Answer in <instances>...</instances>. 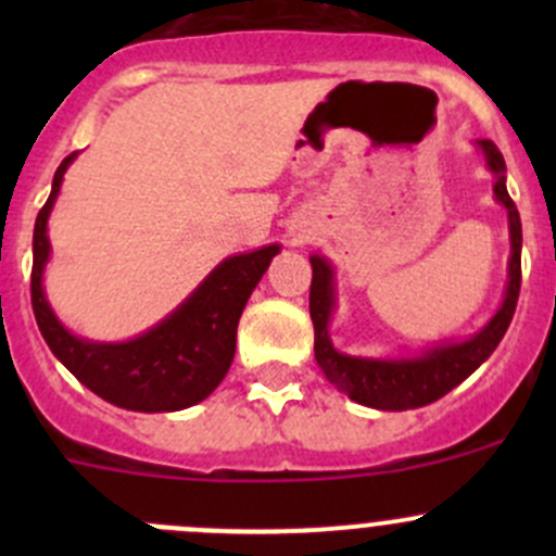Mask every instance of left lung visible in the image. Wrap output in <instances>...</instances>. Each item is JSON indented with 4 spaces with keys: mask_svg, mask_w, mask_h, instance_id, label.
<instances>
[{
    "mask_svg": "<svg viewBox=\"0 0 556 556\" xmlns=\"http://www.w3.org/2000/svg\"><path fill=\"white\" fill-rule=\"evenodd\" d=\"M484 153L486 166L495 174V199L508 212V233H511V257H508V285L506 299L495 317L476 336L459 344L433 346L419 357H397V361H379V357L344 355L333 346L328 336L330 314L336 306L333 268L325 257L312 255V288H309V314L314 323V357L330 384L339 387L363 406L382 408V412H406V408L428 406L446 392L470 377L486 357L495 352L501 339L511 325L517 312L521 288V220L517 204L506 190V161L492 139L476 142Z\"/></svg>",
    "mask_w": 556,
    "mask_h": 556,
    "instance_id": "left-lung-1",
    "label": "left lung"
}]
</instances>
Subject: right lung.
Returning <instances> with one entry per match:
<instances>
[{
  "mask_svg": "<svg viewBox=\"0 0 556 556\" xmlns=\"http://www.w3.org/2000/svg\"><path fill=\"white\" fill-rule=\"evenodd\" d=\"M75 155H66L55 169L53 190L35 223L31 306L39 333L72 377L112 406L148 414L195 406L226 379L237 352L239 317L279 244L226 257L169 317L137 339L121 344L80 339L59 323L42 290V271L50 257L48 217Z\"/></svg>",
  "mask_w": 556,
  "mask_h": 556,
  "instance_id": "right-lung-1",
  "label": "right lung"
}]
</instances>
